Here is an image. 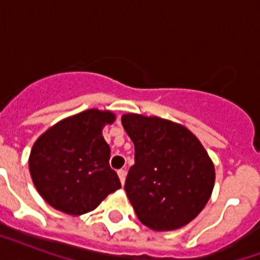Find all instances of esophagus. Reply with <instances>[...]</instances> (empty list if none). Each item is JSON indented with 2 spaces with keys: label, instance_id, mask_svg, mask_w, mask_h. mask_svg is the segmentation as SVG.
<instances>
[{
  "label": "esophagus",
  "instance_id": "esophagus-1",
  "mask_svg": "<svg viewBox=\"0 0 260 260\" xmlns=\"http://www.w3.org/2000/svg\"><path fill=\"white\" fill-rule=\"evenodd\" d=\"M117 174H118V178H120V181H121V183L122 185H124V182H125V177H126V171L125 170H118L117 171Z\"/></svg>",
  "mask_w": 260,
  "mask_h": 260
}]
</instances>
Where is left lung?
I'll use <instances>...</instances> for the list:
<instances>
[{
	"mask_svg": "<svg viewBox=\"0 0 260 260\" xmlns=\"http://www.w3.org/2000/svg\"><path fill=\"white\" fill-rule=\"evenodd\" d=\"M135 144L125 191L140 221L154 231L186 225L205 208L214 185L209 155L187 128L159 117L124 114Z\"/></svg>",
	"mask_w": 260,
	"mask_h": 260,
	"instance_id": "1",
	"label": "left lung"
}]
</instances>
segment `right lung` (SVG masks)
<instances>
[{
  "instance_id": "obj_1",
  "label": "right lung",
  "mask_w": 260,
  "mask_h": 260,
  "mask_svg": "<svg viewBox=\"0 0 260 260\" xmlns=\"http://www.w3.org/2000/svg\"><path fill=\"white\" fill-rule=\"evenodd\" d=\"M114 118L110 112L85 110L59 121L36 140L29 156L30 177L52 208L73 216L87 213L121 187L102 136V128Z\"/></svg>"
}]
</instances>
